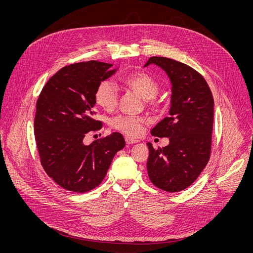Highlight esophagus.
<instances>
[{
  "label": "esophagus",
  "instance_id": "obj_1",
  "mask_svg": "<svg viewBox=\"0 0 253 253\" xmlns=\"http://www.w3.org/2000/svg\"><path fill=\"white\" fill-rule=\"evenodd\" d=\"M125 141H126V143H127V144H133V143H137V142H139L138 140L133 139V138L128 137V136H125Z\"/></svg>",
  "mask_w": 253,
  "mask_h": 253
}]
</instances>
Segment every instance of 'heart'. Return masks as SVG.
Listing matches in <instances>:
<instances>
[{
    "mask_svg": "<svg viewBox=\"0 0 253 253\" xmlns=\"http://www.w3.org/2000/svg\"><path fill=\"white\" fill-rule=\"evenodd\" d=\"M122 83L145 100L153 99L159 92V85L154 78L144 72H135L122 78ZM118 90L110 80L99 83L94 93L96 104L106 111H112L118 103ZM144 121L134 116H119L112 121V126L129 136H139Z\"/></svg>",
    "mask_w": 253,
    "mask_h": 253,
    "instance_id": "obj_1",
    "label": "heart"
}]
</instances>
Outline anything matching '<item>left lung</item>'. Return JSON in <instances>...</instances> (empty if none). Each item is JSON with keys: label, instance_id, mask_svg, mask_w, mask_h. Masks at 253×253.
<instances>
[{"label": "left lung", "instance_id": "left-lung-1", "mask_svg": "<svg viewBox=\"0 0 253 253\" xmlns=\"http://www.w3.org/2000/svg\"><path fill=\"white\" fill-rule=\"evenodd\" d=\"M155 64L171 82L169 116L161 120L151 134L169 138V144L157 150L147 143V171L151 182L167 192L190 186L210 158L214 101L210 88L196 70L173 59L151 57L144 67Z\"/></svg>", "mask_w": 253, "mask_h": 253}]
</instances>
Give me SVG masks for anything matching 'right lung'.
<instances>
[{
  "label": "right lung",
  "instance_id": "add662e5",
  "mask_svg": "<svg viewBox=\"0 0 253 253\" xmlns=\"http://www.w3.org/2000/svg\"><path fill=\"white\" fill-rule=\"evenodd\" d=\"M112 66L98 61L66 66L49 79L36 104L34 132L41 164L69 191L84 193L97 187L125 146L118 132L90 145L83 143L88 132L102 127L94 119V93L100 82L115 74Z\"/></svg>",
  "mask_w": 253,
  "mask_h": 253
}]
</instances>
